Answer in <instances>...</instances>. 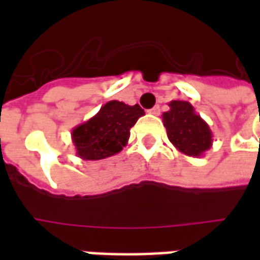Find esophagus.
<instances>
[{
	"label": "esophagus",
	"instance_id": "esophagus-1",
	"mask_svg": "<svg viewBox=\"0 0 260 260\" xmlns=\"http://www.w3.org/2000/svg\"><path fill=\"white\" fill-rule=\"evenodd\" d=\"M149 113L153 114V115H158V114H160V107H158V106H154L152 110H149Z\"/></svg>",
	"mask_w": 260,
	"mask_h": 260
}]
</instances>
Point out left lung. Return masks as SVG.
Listing matches in <instances>:
<instances>
[{
    "mask_svg": "<svg viewBox=\"0 0 260 260\" xmlns=\"http://www.w3.org/2000/svg\"><path fill=\"white\" fill-rule=\"evenodd\" d=\"M169 106L170 110L161 117L170 142L186 156H203L213 143V134L206 121L196 114L191 103L173 100Z\"/></svg>",
    "mask_w": 260,
    "mask_h": 260,
    "instance_id": "left-lung-1",
    "label": "left lung"
}]
</instances>
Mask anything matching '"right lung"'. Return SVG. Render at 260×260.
Instances as JSON below:
<instances>
[{"instance_id": "obj_1", "label": "right lung", "mask_w": 260, "mask_h": 260, "mask_svg": "<svg viewBox=\"0 0 260 260\" xmlns=\"http://www.w3.org/2000/svg\"><path fill=\"white\" fill-rule=\"evenodd\" d=\"M143 114L138 104L128 106L118 100L106 103L94 117L72 129L78 157L102 160L119 153L128 143L131 128Z\"/></svg>"}]
</instances>
